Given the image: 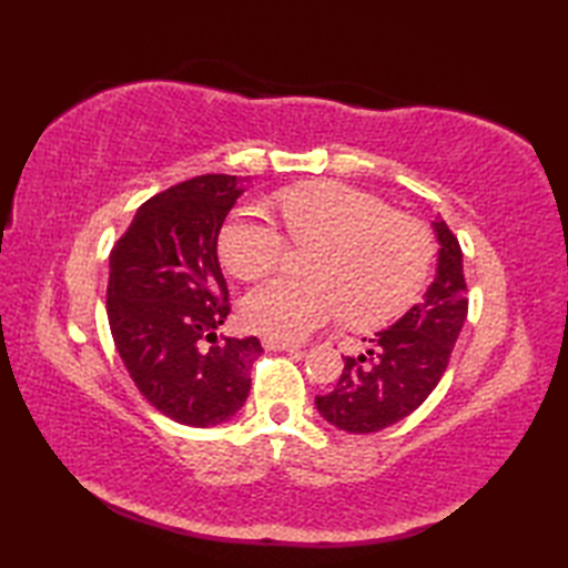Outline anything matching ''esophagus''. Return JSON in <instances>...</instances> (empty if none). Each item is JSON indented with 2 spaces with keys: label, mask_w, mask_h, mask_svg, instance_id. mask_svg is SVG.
<instances>
[{
  "label": "esophagus",
  "mask_w": 568,
  "mask_h": 568,
  "mask_svg": "<svg viewBox=\"0 0 568 568\" xmlns=\"http://www.w3.org/2000/svg\"><path fill=\"white\" fill-rule=\"evenodd\" d=\"M263 346L268 348V352H300V346H297V344L283 342V339H271V336H265V339H263Z\"/></svg>",
  "instance_id": "esophagus-1"
}]
</instances>
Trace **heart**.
<instances>
[{
    "label": "heart",
    "instance_id": "b5f03b06",
    "mask_svg": "<svg viewBox=\"0 0 568 568\" xmlns=\"http://www.w3.org/2000/svg\"><path fill=\"white\" fill-rule=\"evenodd\" d=\"M297 248H320L315 281L277 277L244 300L246 327L271 339L297 342L322 324L354 315L383 324L415 303L434 258L425 224L344 183L287 187L275 197ZM222 263L244 281L271 275L293 258V245L268 214L234 212L220 234Z\"/></svg>",
    "mask_w": 568,
    "mask_h": 568
}]
</instances>
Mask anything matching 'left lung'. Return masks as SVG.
Listing matches in <instances>:
<instances>
[{
	"mask_svg": "<svg viewBox=\"0 0 568 568\" xmlns=\"http://www.w3.org/2000/svg\"><path fill=\"white\" fill-rule=\"evenodd\" d=\"M434 232L442 248L425 300L378 332L366 354L346 356L334 390L315 397L329 425L352 434L381 432L413 415L442 381L468 300L458 239L442 220L434 222Z\"/></svg>",
	"mask_w": 568,
	"mask_h": 568,
	"instance_id": "1",
	"label": "left lung"
}]
</instances>
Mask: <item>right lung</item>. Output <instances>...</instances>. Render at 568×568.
<instances>
[{
	"label": "right lung",
	"mask_w": 568,
	"mask_h": 568,
	"mask_svg": "<svg viewBox=\"0 0 568 568\" xmlns=\"http://www.w3.org/2000/svg\"><path fill=\"white\" fill-rule=\"evenodd\" d=\"M239 195L236 175H200L159 192L110 256L106 317L116 352L141 395L187 427L234 417L263 352L256 336L220 344L214 334L232 310L216 236Z\"/></svg>",
	"instance_id": "add662e5"
}]
</instances>
